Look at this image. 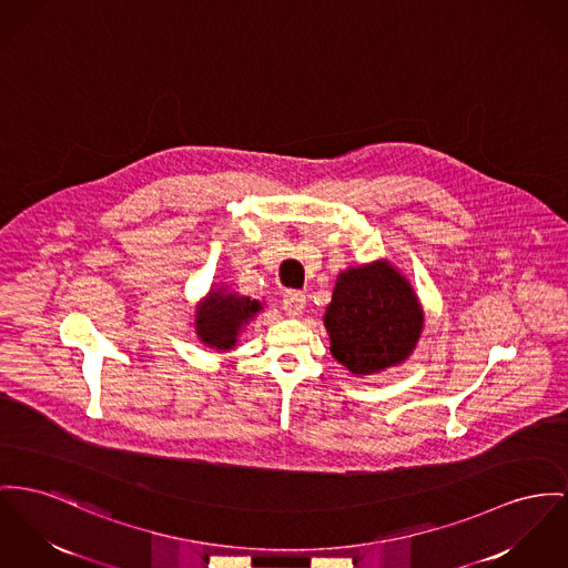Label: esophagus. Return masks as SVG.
Here are the masks:
<instances>
[{"mask_svg":"<svg viewBox=\"0 0 568 568\" xmlns=\"http://www.w3.org/2000/svg\"><path fill=\"white\" fill-rule=\"evenodd\" d=\"M282 307L286 310L288 316H300L303 307H305V295L300 291H286L282 295Z\"/></svg>","mask_w":568,"mask_h":568,"instance_id":"1","label":"esophagus"}]
</instances>
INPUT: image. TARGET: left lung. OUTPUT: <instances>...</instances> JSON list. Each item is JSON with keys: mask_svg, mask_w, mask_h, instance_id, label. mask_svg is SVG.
Segmentation results:
<instances>
[{"mask_svg": "<svg viewBox=\"0 0 568 568\" xmlns=\"http://www.w3.org/2000/svg\"><path fill=\"white\" fill-rule=\"evenodd\" d=\"M325 325L332 355L353 375H373L409 357L424 316L409 282L375 263L338 275Z\"/></svg>", "mask_w": 568, "mask_h": 568, "instance_id": "obj_1", "label": "left lung"}]
</instances>
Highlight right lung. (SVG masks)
I'll return each instance as SVG.
<instances>
[{
	"instance_id": "right-lung-1",
	"label": "right lung",
	"mask_w": 568,
	"mask_h": 568,
	"mask_svg": "<svg viewBox=\"0 0 568 568\" xmlns=\"http://www.w3.org/2000/svg\"><path fill=\"white\" fill-rule=\"evenodd\" d=\"M263 305L252 302L250 297H236L217 291L211 293L209 300L197 307L195 329L200 341L211 348H232L241 327L261 312Z\"/></svg>"
}]
</instances>
